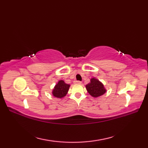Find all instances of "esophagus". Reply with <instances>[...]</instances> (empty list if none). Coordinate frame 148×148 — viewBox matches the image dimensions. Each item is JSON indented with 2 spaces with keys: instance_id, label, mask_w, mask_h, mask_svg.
I'll return each instance as SVG.
<instances>
[{
  "instance_id": "1",
  "label": "esophagus",
  "mask_w": 148,
  "mask_h": 148,
  "mask_svg": "<svg viewBox=\"0 0 148 148\" xmlns=\"http://www.w3.org/2000/svg\"><path fill=\"white\" fill-rule=\"evenodd\" d=\"M75 83H76V84H81V82L79 81H75Z\"/></svg>"
}]
</instances>
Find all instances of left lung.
<instances>
[{"label":"left lung","mask_w":148,"mask_h":148,"mask_svg":"<svg viewBox=\"0 0 148 148\" xmlns=\"http://www.w3.org/2000/svg\"><path fill=\"white\" fill-rule=\"evenodd\" d=\"M87 92L93 97H99L106 92V89L103 84L95 77L90 79V82L86 85Z\"/></svg>","instance_id":"obj_1"}]
</instances>
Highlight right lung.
I'll return each instance as SVG.
<instances>
[{"instance_id":"right-lung-1","label":"right lung","mask_w":148,"mask_h":148,"mask_svg":"<svg viewBox=\"0 0 148 148\" xmlns=\"http://www.w3.org/2000/svg\"><path fill=\"white\" fill-rule=\"evenodd\" d=\"M69 87H70V84L65 83L64 81L60 80L52 91L53 95L56 98H63L67 95Z\"/></svg>"}]
</instances>
